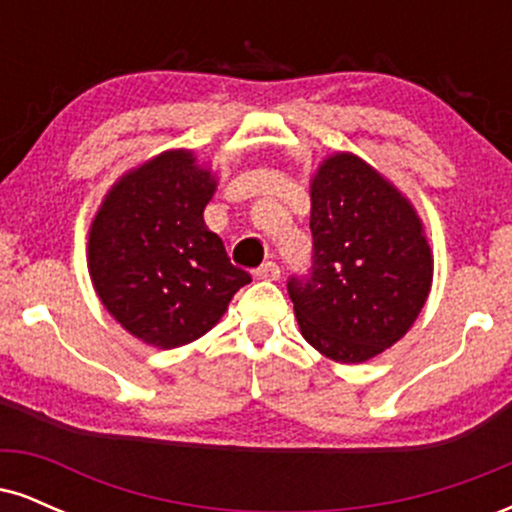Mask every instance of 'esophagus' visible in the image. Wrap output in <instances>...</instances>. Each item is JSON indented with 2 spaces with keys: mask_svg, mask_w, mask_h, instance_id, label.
I'll return each mask as SVG.
<instances>
[{
  "mask_svg": "<svg viewBox=\"0 0 512 512\" xmlns=\"http://www.w3.org/2000/svg\"><path fill=\"white\" fill-rule=\"evenodd\" d=\"M279 276H281V269H279V264H274V262H264L260 269H255L257 281H276Z\"/></svg>",
  "mask_w": 512,
  "mask_h": 512,
  "instance_id": "34e87169",
  "label": "esophagus"
}]
</instances>
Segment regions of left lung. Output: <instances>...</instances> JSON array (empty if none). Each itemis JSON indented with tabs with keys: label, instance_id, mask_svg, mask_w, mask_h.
I'll list each match as a JSON object with an SVG mask.
<instances>
[{
	"label": "left lung",
	"instance_id": "left-lung-1",
	"mask_svg": "<svg viewBox=\"0 0 512 512\" xmlns=\"http://www.w3.org/2000/svg\"><path fill=\"white\" fill-rule=\"evenodd\" d=\"M313 272L291 279L303 339L337 363H363L411 330L433 284V250L414 204L349 151L310 178Z\"/></svg>",
	"mask_w": 512,
	"mask_h": 512
}]
</instances>
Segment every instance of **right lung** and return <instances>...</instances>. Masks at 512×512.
<instances>
[{
	"label": "right lung",
	"mask_w": 512,
	"mask_h": 512,
	"mask_svg": "<svg viewBox=\"0 0 512 512\" xmlns=\"http://www.w3.org/2000/svg\"><path fill=\"white\" fill-rule=\"evenodd\" d=\"M216 173L170 149L120 175L88 228V276L139 342L175 349L207 334L250 274L204 223Z\"/></svg>",
	"instance_id": "obj_1"
}]
</instances>
